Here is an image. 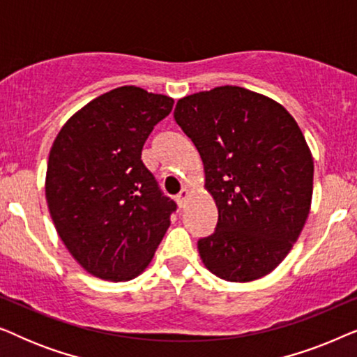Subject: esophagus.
I'll list each match as a JSON object with an SVG mask.
<instances>
[{
  "mask_svg": "<svg viewBox=\"0 0 357 357\" xmlns=\"http://www.w3.org/2000/svg\"><path fill=\"white\" fill-rule=\"evenodd\" d=\"M188 195H190V190L188 188H182V190H180V193L177 195V197H175V198H177V203H178L180 208L185 206V202H187Z\"/></svg>",
  "mask_w": 357,
  "mask_h": 357,
  "instance_id": "obj_1",
  "label": "esophagus"
}]
</instances>
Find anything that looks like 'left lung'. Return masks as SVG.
Listing matches in <instances>:
<instances>
[{
    "label": "left lung",
    "mask_w": 357,
    "mask_h": 357,
    "mask_svg": "<svg viewBox=\"0 0 357 357\" xmlns=\"http://www.w3.org/2000/svg\"><path fill=\"white\" fill-rule=\"evenodd\" d=\"M204 164L218 226L199 238V257L231 282L266 276L299 238L314 188V159L281 104L238 86L180 99L174 110Z\"/></svg>",
    "instance_id": "obj_1"
}]
</instances>
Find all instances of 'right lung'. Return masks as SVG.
Listing matches in <instances>:
<instances>
[{
    "label": "right lung",
    "instance_id": "obj_1",
    "mask_svg": "<svg viewBox=\"0 0 357 357\" xmlns=\"http://www.w3.org/2000/svg\"><path fill=\"white\" fill-rule=\"evenodd\" d=\"M172 97L136 86L91 100L63 125L48 155L45 197L56 232L87 273L128 281L144 271L175 203L141 160Z\"/></svg>",
    "mask_w": 357,
    "mask_h": 357
}]
</instances>
